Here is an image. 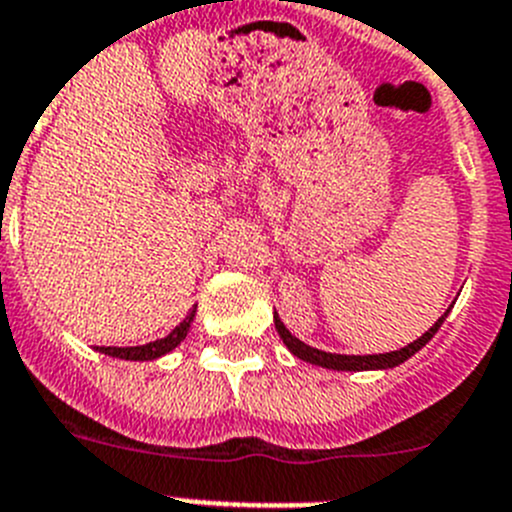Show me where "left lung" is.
Instances as JSON below:
<instances>
[{"label":"left lung","instance_id":"1","mask_svg":"<svg viewBox=\"0 0 512 512\" xmlns=\"http://www.w3.org/2000/svg\"><path fill=\"white\" fill-rule=\"evenodd\" d=\"M446 313L441 316L439 321H436L434 326H431V329L426 331V334L418 336L416 342H411L408 347L395 349V352H385V354H365V357H362V354H331V352H321V349L308 347V344H303L301 339H296V336L285 329L283 321L278 319V313H275V329H278V334H280V339H283L285 347L296 354L298 359H303V362H311V365L326 367V370H347V372L390 370V367H398L400 362H405L408 357H413L418 349H423L428 342H431V336H434L436 331H439V326L444 324Z\"/></svg>","mask_w":512,"mask_h":512}]
</instances>
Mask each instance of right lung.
<instances>
[{
  "label": "right lung",
  "instance_id": "add662e5",
  "mask_svg": "<svg viewBox=\"0 0 512 512\" xmlns=\"http://www.w3.org/2000/svg\"><path fill=\"white\" fill-rule=\"evenodd\" d=\"M193 316H196V308H191L186 319H183L176 329L170 331L165 339H155V342L142 344V347H96V349H99L101 354H109V357L132 359V362H150V359H158V357H163V354L173 352V349H176L178 344L186 339L188 329H191Z\"/></svg>",
  "mask_w": 512,
  "mask_h": 512
}]
</instances>
